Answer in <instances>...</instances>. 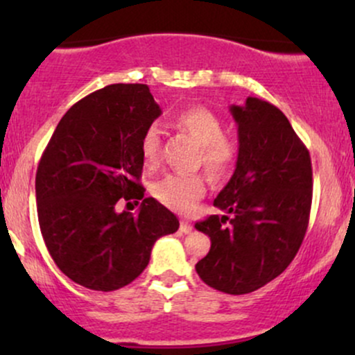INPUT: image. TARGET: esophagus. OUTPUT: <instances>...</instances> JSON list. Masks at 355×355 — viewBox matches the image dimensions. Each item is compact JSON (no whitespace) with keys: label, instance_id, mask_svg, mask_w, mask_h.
I'll return each mask as SVG.
<instances>
[{"label":"esophagus","instance_id":"esophagus-1","mask_svg":"<svg viewBox=\"0 0 355 355\" xmlns=\"http://www.w3.org/2000/svg\"><path fill=\"white\" fill-rule=\"evenodd\" d=\"M191 230H193V227H191L190 223L187 222V220H182V222H180V232H182V234L187 235V234H190Z\"/></svg>","mask_w":355,"mask_h":355}]
</instances>
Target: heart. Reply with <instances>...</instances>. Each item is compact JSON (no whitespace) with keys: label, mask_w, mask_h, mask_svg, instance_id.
Here are the masks:
<instances>
[{"label":"heart","mask_w":355,"mask_h":355,"mask_svg":"<svg viewBox=\"0 0 355 355\" xmlns=\"http://www.w3.org/2000/svg\"><path fill=\"white\" fill-rule=\"evenodd\" d=\"M178 130L200 145V162L207 173L214 178L223 177L237 158V145L225 137V125L217 113L205 107L180 110L173 118ZM162 132L157 125H148L140 138L141 160L146 168L160 162ZM205 193V182L200 175L170 173L152 185V195L162 205L177 211H187Z\"/></svg>","instance_id":"obj_1"}]
</instances>
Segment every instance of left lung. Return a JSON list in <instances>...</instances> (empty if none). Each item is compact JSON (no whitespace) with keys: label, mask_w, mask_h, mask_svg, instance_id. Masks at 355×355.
I'll return each mask as SVG.
<instances>
[{"label":"left lung","mask_w":355,"mask_h":355,"mask_svg":"<svg viewBox=\"0 0 355 355\" xmlns=\"http://www.w3.org/2000/svg\"><path fill=\"white\" fill-rule=\"evenodd\" d=\"M230 113L239 125L237 166L214 200L227 215L195 223L211 242L195 270L215 291L242 295L282 274L302 245L312 164L291 121L268 101L248 96Z\"/></svg>","instance_id":"obj_1"}]
</instances>
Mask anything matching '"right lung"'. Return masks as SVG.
Returning <instances> with one entry per match:
<instances>
[{"label":"right lung","mask_w":355,"mask_h":355,"mask_svg":"<svg viewBox=\"0 0 355 355\" xmlns=\"http://www.w3.org/2000/svg\"><path fill=\"white\" fill-rule=\"evenodd\" d=\"M160 113L146 85H108L73 105L48 141L36 170L38 222L73 282L118 291L145 270L153 243L178 230V218L145 198L140 183V138ZM120 198L141 200L139 215L118 214Z\"/></svg>","instance_id":"1"}]
</instances>
